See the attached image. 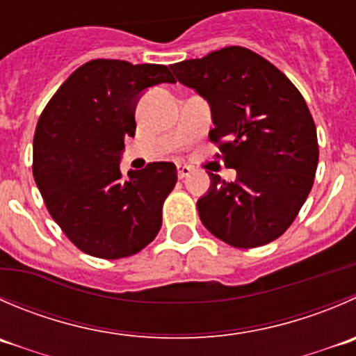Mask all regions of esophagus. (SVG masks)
I'll return each instance as SVG.
<instances>
[{
    "instance_id": "34e87169",
    "label": "esophagus",
    "mask_w": 356,
    "mask_h": 356,
    "mask_svg": "<svg viewBox=\"0 0 356 356\" xmlns=\"http://www.w3.org/2000/svg\"><path fill=\"white\" fill-rule=\"evenodd\" d=\"M193 172V168L189 165H177V175L179 179H186Z\"/></svg>"
}]
</instances>
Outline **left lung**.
<instances>
[{"label":"left lung","instance_id":"left-lung-1","mask_svg":"<svg viewBox=\"0 0 356 356\" xmlns=\"http://www.w3.org/2000/svg\"><path fill=\"white\" fill-rule=\"evenodd\" d=\"M179 83L210 106L212 143L236 181L210 174L198 200L203 226L238 248L270 243L287 231L312 191L318 165L315 122L291 79L243 47L170 65Z\"/></svg>","mask_w":356,"mask_h":356}]
</instances>
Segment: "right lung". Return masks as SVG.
<instances>
[{
  "instance_id": "1",
  "label": "right lung",
  "mask_w": 356,
  "mask_h": 356,
  "mask_svg": "<svg viewBox=\"0 0 356 356\" xmlns=\"http://www.w3.org/2000/svg\"><path fill=\"white\" fill-rule=\"evenodd\" d=\"M174 83L167 65L95 58L76 69L41 113L33 174L48 212L85 254L122 259L143 250L161 227L177 182L170 161L122 177L127 137L136 136L140 95Z\"/></svg>"
}]
</instances>
